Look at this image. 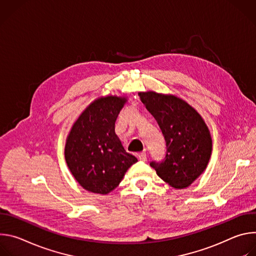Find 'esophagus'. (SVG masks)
<instances>
[{
	"instance_id": "esophagus-1",
	"label": "esophagus",
	"mask_w": 256,
	"mask_h": 256,
	"mask_svg": "<svg viewBox=\"0 0 256 256\" xmlns=\"http://www.w3.org/2000/svg\"><path fill=\"white\" fill-rule=\"evenodd\" d=\"M136 156H138V159L140 160V161H146V160H147V155H146L144 152H140V153L136 154Z\"/></svg>"
}]
</instances>
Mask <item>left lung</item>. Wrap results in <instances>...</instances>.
Segmentation results:
<instances>
[{
  "mask_svg": "<svg viewBox=\"0 0 256 256\" xmlns=\"http://www.w3.org/2000/svg\"><path fill=\"white\" fill-rule=\"evenodd\" d=\"M146 108L157 120L166 142V155L150 162L170 186H190L204 171L212 153L208 126L196 109L182 99L153 91L140 92Z\"/></svg>",
  "mask_w": 256,
  "mask_h": 256,
  "instance_id": "1",
  "label": "left lung"
}]
</instances>
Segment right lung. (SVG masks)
<instances>
[{
	"label": "right lung",
	"instance_id": "1",
	"mask_svg": "<svg viewBox=\"0 0 256 256\" xmlns=\"http://www.w3.org/2000/svg\"><path fill=\"white\" fill-rule=\"evenodd\" d=\"M126 99L106 96L92 102L72 126L64 147L68 167L88 192L106 194L138 159L116 134V118Z\"/></svg>",
	"mask_w": 256,
	"mask_h": 256
}]
</instances>
